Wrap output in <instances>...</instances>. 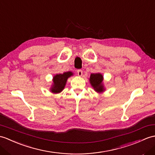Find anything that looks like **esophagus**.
<instances>
[{"mask_svg":"<svg viewBox=\"0 0 155 155\" xmlns=\"http://www.w3.org/2000/svg\"><path fill=\"white\" fill-rule=\"evenodd\" d=\"M77 74L79 77H81L82 75V71L81 69H78L77 70Z\"/></svg>","mask_w":155,"mask_h":155,"instance_id":"esophagus-1","label":"esophagus"}]
</instances>
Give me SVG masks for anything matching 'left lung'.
Masks as SVG:
<instances>
[{"label": "left lung", "mask_w": 155, "mask_h": 155, "mask_svg": "<svg viewBox=\"0 0 155 155\" xmlns=\"http://www.w3.org/2000/svg\"><path fill=\"white\" fill-rule=\"evenodd\" d=\"M103 79L102 74L100 73H92L91 74L90 82L96 92L100 93L105 91L102 84Z\"/></svg>", "instance_id": "left-lung-1"}]
</instances>
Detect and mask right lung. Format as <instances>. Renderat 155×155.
<instances>
[{
    "mask_svg": "<svg viewBox=\"0 0 155 155\" xmlns=\"http://www.w3.org/2000/svg\"><path fill=\"white\" fill-rule=\"evenodd\" d=\"M73 74L71 71L65 72L63 74H57L53 77V84L51 88V92L53 93H59L64 89L68 78Z\"/></svg>",
    "mask_w": 155,
    "mask_h": 155,
    "instance_id": "1",
    "label": "right lung"
}]
</instances>
